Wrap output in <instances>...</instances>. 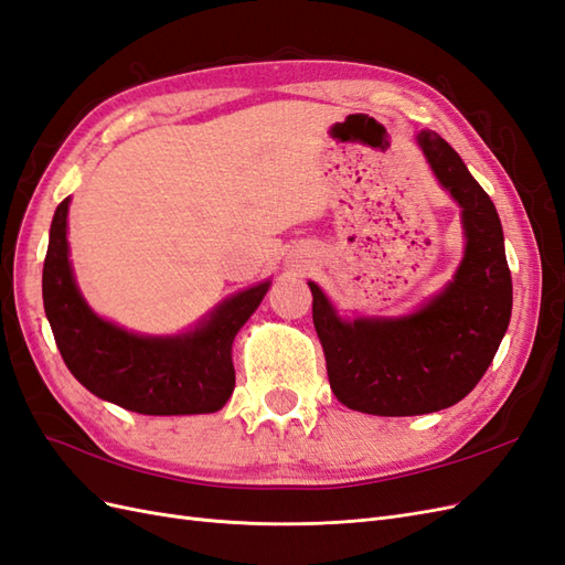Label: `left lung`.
<instances>
[{"label": "left lung", "mask_w": 565, "mask_h": 565, "mask_svg": "<svg viewBox=\"0 0 565 565\" xmlns=\"http://www.w3.org/2000/svg\"><path fill=\"white\" fill-rule=\"evenodd\" d=\"M416 141L461 207L466 250L455 279L414 315L352 321L338 317L324 291L308 281L333 395L376 416L457 405L488 372L511 319V271L494 203L438 132L424 130Z\"/></svg>", "instance_id": "obj_1"}]
</instances>
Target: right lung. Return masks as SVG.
Segmentation results:
<instances>
[{"mask_svg":"<svg viewBox=\"0 0 565 565\" xmlns=\"http://www.w3.org/2000/svg\"><path fill=\"white\" fill-rule=\"evenodd\" d=\"M68 203L56 207L44 257L42 298L71 374L96 397L149 416L211 414L234 391L232 343L263 302L269 281L246 288L182 335H139L96 317L68 260Z\"/></svg>","mask_w":565,"mask_h":565,"instance_id":"add662e5","label":"right lung"}]
</instances>
